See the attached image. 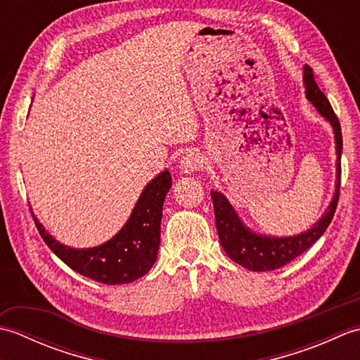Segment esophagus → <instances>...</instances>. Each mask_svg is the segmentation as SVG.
<instances>
[{"label":"esophagus","mask_w":360,"mask_h":360,"mask_svg":"<svg viewBox=\"0 0 360 360\" xmlns=\"http://www.w3.org/2000/svg\"><path fill=\"white\" fill-rule=\"evenodd\" d=\"M204 167V158L200 153H188V155L182 156L179 168L184 174H192Z\"/></svg>","instance_id":"1"}]
</instances>
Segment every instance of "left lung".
Returning a JSON list of instances; mask_svg holds the SVG:
<instances>
[{"mask_svg":"<svg viewBox=\"0 0 360 360\" xmlns=\"http://www.w3.org/2000/svg\"><path fill=\"white\" fill-rule=\"evenodd\" d=\"M303 86L304 96L312 103V106L319 111L320 116L330 122L334 133L335 143V188L331 198V202L328 204L326 210L322 217L317 219V223L312 224L307 232H300L297 235L289 236H274L257 233L250 227L244 224L238 213L233 209V205L229 202L227 198L212 190L213 209H215V223L219 236V243L226 254L232 262L246 267L254 272L275 271L278 267L292 262L294 258L302 255L304 250L309 249L330 226L334 217L335 207L339 201V188H340V156H342V131L339 119L331 108L330 102L325 94L320 91L312 75L309 66H303Z\"/></svg>","mask_w":360,"mask_h":360,"instance_id":"left-lung-1","label":"left lung"}]
</instances>
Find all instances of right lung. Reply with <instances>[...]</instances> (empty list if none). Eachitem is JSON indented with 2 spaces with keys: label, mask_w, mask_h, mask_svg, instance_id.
<instances>
[{
  "label": "right lung",
  "mask_w": 360,
  "mask_h": 360,
  "mask_svg": "<svg viewBox=\"0 0 360 360\" xmlns=\"http://www.w3.org/2000/svg\"><path fill=\"white\" fill-rule=\"evenodd\" d=\"M170 188V172H160L143 187L120 231L94 248L75 249L62 244L48 233L34 212L32 217L44 243L72 271L103 285H125L143 277L156 263L162 207Z\"/></svg>",
  "instance_id": "add662e5"
}]
</instances>
